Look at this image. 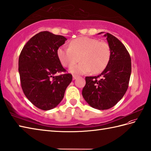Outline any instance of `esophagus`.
Returning <instances> with one entry per match:
<instances>
[{
  "instance_id": "1",
  "label": "esophagus",
  "mask_w": 151,
  "mask_h": 151,
  "mask_svg": "<svg viewBox=\"0 0 151 151\" xmlns=\"http://www.w3.org/2000/svg\"><path fill=\"white\" fill-rule=\"evenodd\" d=\"M78 76H76V75H73V80H76L77 78H78Z\"/></svg>"
}]
</instances>
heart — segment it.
Masks as SVG:
<instances>
[{"label": "heart", "mask_w": 151, "mask_h": 151, "mask_svg": "<svg viewBox=\"0 0 151 151\" xmlns=\"http://www.w3.org/2000/svg\"><path fill=\"white\" fill-rule=\"evenodd\" d=\"M111 54L110 46L106 42L88 37L75 38L69 43V47L61 46L57 50L59 60L65 68H71L79 60L81 62L70 69V72L74 74L101 72L107 67Z\"/></svg>", "instance_id": "obj_1"}]
</instances>
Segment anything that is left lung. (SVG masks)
Masks as SVG:
<instances>
[{"mask_svg": "<svg viewBox=\"0 0 151 151\" xmlns=\"http://www.w3.org/2000/svg\"><path fill=\"white\" fill-rule=\"evenodd\" d=\"M104 36L111 48L110 60L100 75L86 77L82 90L87 104L99 110L113 107L123 98L131 73V59L125 45L113 35L107 33Z\"/></svg>", "mask_w": 151, "mask_h": 151, "instance_id": "1", "label": "left lung"}]
</instances>
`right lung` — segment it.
<instances>
[{
    "mask_svg": "<svg viewBox=\"0 0 151 151\" xmlns=\"http://www.w3.org/2000/svg\"><path fill=\"white\" fill-rule=\"evenodd\" d=\"M67 38L49 31L33 36L24 45L19 58L21 87L27 99L35 106L47 111L62 101L67 87L72 81L57 56V50Z\"/></svg>",
    "mask_w": 151,
    "mask_h": 151,
    "instance_id": "right-lung-1",
    "label": "right lung"
}]
</instances>
